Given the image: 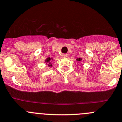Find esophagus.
<instances>
[{
  "label": "esophagus",
  "mask_w": 122,
  "mask_h": 122,
  "mask_svg": "<svg viewBox=\"0 0 122 122\" xmlns=\"http://www.w3.org/2000/svg\"><path fill=\"white\" fill-rule=\"evenodd\" d=\"M62 56L63 58H66V57H67V54H62Z\"/></svg>",
  "instance_id": "34e87169"
}]
</instances>
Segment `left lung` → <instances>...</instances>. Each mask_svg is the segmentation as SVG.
<instances>
[{
    "label": "left lung",
    "instance_id": "8db88e82",
    "mask_svg": "<svg viewBox=\"0 0 122 122\" xmlns=\"http://www.w3.org/2000/svg\"><path fill=\"white\" fill-rule=\"evenodd\" d=\"M76 60H77V61H81L82 60V59L81 58H77V59H76Z\"/></svg>",
    "mask_w": 122,
    "mask_h": 122
}]
</instances>
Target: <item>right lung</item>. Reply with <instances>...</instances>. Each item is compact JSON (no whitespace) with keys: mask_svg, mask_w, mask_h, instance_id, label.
<instances>
[{"mask_svg":"<svg viewBox=\"0 0 122 122\" xmlns=\"http://www.w3.org/2000/svg\"><path fill=\"white\" fill-rule=\"evenodd\" d=\"M51 60H53V59L50 58H47L46 60V61H45L46 62V63H47V64L49 63V66H49V67H51V66H52V64H51V63H50V62H50V61H51Z\"/></svg>","mask_w":122,"mask_h":122,"instance_id":"right-lung-1","label":"right lung"}]
</instances>
